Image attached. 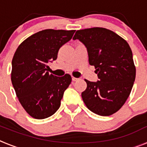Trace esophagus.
<instances>
[{"instance_id":"34e87169","label":"esophagus","mask_w":147,"mask_h":147,"mask_svg":"<svg viewBox=\"0 0 147 147\" xmlns=\"http://www.w3.org/2000/svg\"><path fill=\"white\" fill-rule=\"evenodd\" d=\"M78 79L77 78H76V77H74V76H73L72 77V81L73 82H75V81H76V80H77Z\"/></svg>"}]
</instances>
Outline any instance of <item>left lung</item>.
Instances as JSON below:
<instances>
[{
  "mask_svg": "<svg viewBox=\"0 0 147 147\" xmlns=\"http://www.w3.org/2000/svg\"><path fill=\"white\" fill-rule=\"evenodd\" d=\"M86 46L88 61L98 81L85 80L83 102L90 111L108 116L116 113L129 97L136 69L129 44L113 31L100 27L78 30L73 37Z\"/></svg>",
  "mask_w": 147,
  "mask_h": 147,
  "instance_id": "obj_1",
  "label": "left lung"
}]
</instances>
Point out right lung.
Masks as SVG:
<instances>
[{
	"label": "right lung",
	"instance_id": "1",
	"mask_svg": "<svg viewBox=\"0 0 147 147\" xmlns=\"http://www.w3.org/2000/svg\"><path fill=\"white\" fill-rule=\"evenodd\" d=\"M75 30L45 29L20 43L11 62V80L19 102L32 118L43 119L59 108L64 92L71 82L69 74H49L48 63L57 58L62 45Z\"/></svg>",
	"mask_w": 147,
	"mask_h": 147
}]
</instances>
